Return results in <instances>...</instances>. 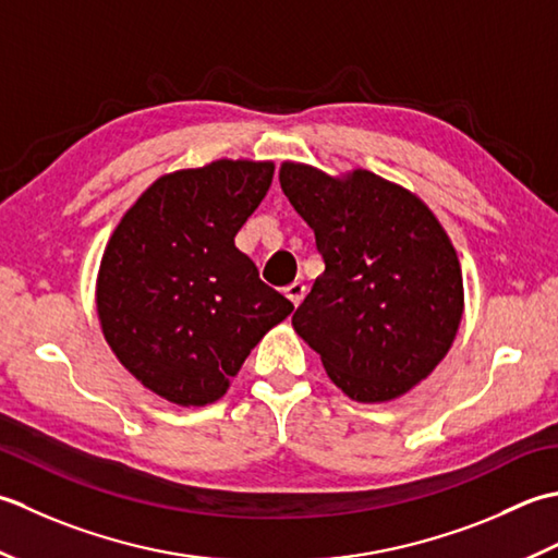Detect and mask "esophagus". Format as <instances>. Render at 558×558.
I'll return each instance as SVG.
<instances>
[{
	"label": "esophagus",
	"instance_id": "obj_1",
	"mask_svg": "<svg viewBox=\"0 0 558 558\" xmlns=\"http://www.w3.org/2000/svg\"><path fill=\"white\" fill-rule=\"evenodd\" d=\"M283 293H287V299L293 305H299L303 301V295H305V283L303 281H293V283H289L287 289H283Z\"/></svg>",
	"mask_w": 558,
	"mask_h": 558
}]
</instances>
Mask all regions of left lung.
Here are the masks:
<instances>
[{
  "instance_id": "1",
  "label": "left lung",
  "mask_w": 558,
  "mask_h": 558,
  "mask_svg": "<svg viewBox=\"0 0 558 558\" xmlns=\"http://www.w3.org/2000/svg\"><path fill=\"white\" fill-rule=\"evenodd\" d=\"M279 183L325 259L293 329L351 400L402 397L446 359L462 320L448 233L414 192L371 170L335 178L283 161Z\"/></svg>"
}]
</instances>
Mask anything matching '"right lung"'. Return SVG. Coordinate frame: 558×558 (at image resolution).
Instances as JSON below:
<instances>
[{"label":"right lung","mask_w":558,"mask_h":558,"mask_svg":"<svg viewBox=\"0 0 558 558\" xmlns=\"http://www.w3.org/2000/svg\"><path fill=\"white\" fill-rule=\"evenodd\" d=\"M271 161L221 158L142 192L100 259L96 311L112 354L180 407L221 400L293 303L259 279L235 233L265 199Z\"/></svg>","instance_id":"1"}]
</instances>
